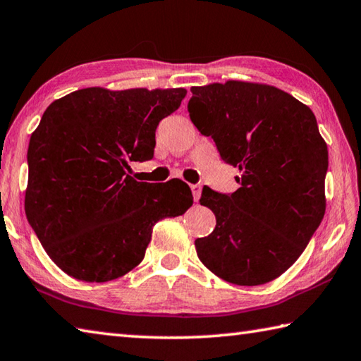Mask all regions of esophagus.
<instances>
[{
    "instance_id": "esophagus-1",
    "label": "esophagus",
    "mask_w": 361,
    "mask_h": 361,
    "mask_svg": "<svg viewBox=\"0 0 361 361\" xmlns=\"http://www.w3.org/2000/svg\"><path fill=\"white\" fill-rule=\"evenodd\" d=\"M191 191H192V197L194 200L197 202L200 199V192H202V188L199 185H191Z\"/></svg>"
}]
</instances>
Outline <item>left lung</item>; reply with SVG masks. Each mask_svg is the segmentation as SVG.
Wrapping results in <instances>:
<instances>
[{
  "label": "left lung",
  "mask_w": 361,
  "mask_h": 361,
  "mask_svg": "<svg viewBox=\"0 0 361 361\" xmlns=\"http://www.w3.org/2000/svg\"><path fill=\"white\" fill-rule=\"evenodd\" d=\"M191 91L194 126L241 170L232 194L203 188L200 205L216 227L195 240L199 259L227 283H270L300 257L325 214L329 149L316 116L270 85L228 80Z\"/></svg>",
  "instance_id": "left-lung-1"
}]
</instances>
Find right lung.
<instances>
[{
  "label": "right lung",
  "mask_w": 361,
  "mask_h": 361,
  "mask_svg": "<svg viewBox=\"0 0 361 361\" xmlns=\"http://www.w3.org/2000/svg\"><path fill=\"white\" fill-rule=\"evenodd\" d=\"M185 88L110 91L93 87L51 102L31 134L25 212L64 273L106 283L145 257L153 226L192 205L181 180L135 181L130 162L149 161L162 118Z\"/></svg>",
  "instance_id": "add662e5"
}]
</instances>
